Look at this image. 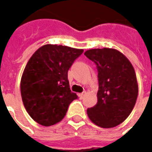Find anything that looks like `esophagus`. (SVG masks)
<instances>
[{"mask_svg": "<svg viewBox=\"0 0 152 152\" xmlns=\"http://www.w3.org/2000/svg\"><path fill=\"white\" fill-rule=\"evenodd\" d=\"M86 92H83V93H81V94H79L80 99H82L83 98H84V96L86 95Z\"/></svg>", "mask_w": 152, "mask_h": 152, "instance_id": "1", "label": "esophagus"}]
</instances>
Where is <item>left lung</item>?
<instances>
[{"label":"left lung","instance_id":"1","mask_svg":"<svg viewBox=\"0 0 152 152\" xmlns=\"http://www.w3.org/2000/svg\"><path fill=\"white\" fill-rule=\"evenodd\" d=\"M97 65L98 102L87 114L99 127L113 128L129 115L136 103L138 85L133 65L119 50L92 49L85 52Z\"/></svg>","mask_w":152,"mask_h":152}]
</instances>
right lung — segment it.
I'll list each match as a JSON object with an SVG mask.
<instances>
[{"label": "right lung", "instance_id": "obj_1", "mask_svg": "<svg viewBox=\"0 0 152 152\" xmlns=\"http://www.w3.org/2000/svg\"><path fill=\"white\" fill-rule=\"evenodd\" d=\"M81 49L45 45L28 60L20 82L23 105L36 122L43 126L57 124L68 106L77 99L71 91L67 72L83 53Z\"/></svg>", "mask_w": 152, "mask_h": 152}]
</instances>
